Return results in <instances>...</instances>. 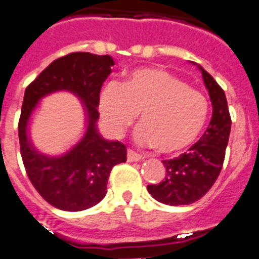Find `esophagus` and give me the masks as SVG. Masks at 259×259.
Returning <instances> with one entry per match:
<instances>
[{"label":"esophagus","instance_id":"34e87169","mask_svg":"<svg viewBox=\"0 0 259 259\" xmlns=\"http://www.w3.org/2000/svg\"><path fill=\"white\" fill-rule=\"evenodd\" d=\"M143 159V156L141 154L136 153L133 150H127V162H140Z\"/></svg>","mask_w":259,"mask_h":259}]
</instances>
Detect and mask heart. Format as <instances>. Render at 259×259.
Wrapping results in <instances>:
<instances>
[{"mask_svg":"<svg viewBox=\"0 0 259 259\" xmlns=\"http://www.w3.org/2000/svg\"><path fill=\"white\" fill-rule=\"evenodd\" d=\"M99 112L105 129L121 137L140 112L134 140L142 146L172 154L191 146L208 117L207 99L168 71L138 68L121 84L110 81L99 96Z\"/></svg>","mask_w":259,"mask_h":259,"instance_id":"obj_1","label":"heart"}]
</instances>
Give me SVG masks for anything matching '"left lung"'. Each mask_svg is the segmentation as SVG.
<instances>
[{
    "mask_svg": "<svg viewBox=\"0 0 259 259\" xmlns=\"http://www.w3.org/2000/svg\"><path fill=\"white\" fill-rule=\"evenodd\" d=\"M196 66L209 93L213 108L212 118L203 137L187 153L174 159L163 160L166 167L164 180L147 186L150 195L167 205H188L201 199L210 190L223 168L229 141L232 121L225 93L203 67Z\"/></svg>",
    "mask_w": 259,
    "mask_h": 259,
    "instance_id": "8db88e82",
    "label": "left lung"
}]
</instances>
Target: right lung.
<instances>
[{
	"label": "right lung",
	"mask_w": 259,
	"mask_h": 259,
	"mask_svg": "<svg viewBox=\"0 0 259 259\" xmlns=\"http://www.w3.org/2000/svg\"><path fill=\"white\" fill-rule=\"evenodd\" d=\"M113 64L109 55L73 52L54 60L25 91L18 125L21 155L32 186L58 209L77 212L99 204L106 195L112 168L126 160L125 145L105 140L97 127L100 91ZM62 90L71 92L82 101L86 133L68 152L49 156L32 143L31 116L40 99Z\"/></svg>",
	"instance_id": "add662e5"
}]
</instances>
